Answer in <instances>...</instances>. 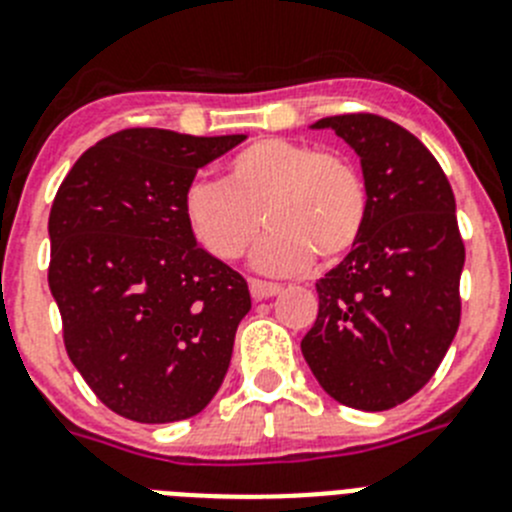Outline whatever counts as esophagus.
I'll list each match as a JSON object with an SVG mask.
<instances>
[{
	"instance_id": "1",
	"label": "esophagus",
	"mask_w": 512,
	"mask_h": 512,
	"mask_svg": "<svg viewBox=\"0 0 512 512\" xmlns=\"http://www.w3.org/2000/svg\"><path fill=\"white\" fill-rule=\"evenodd\" d=\"M248 289H251L253 300H269V297H277L279 292H282L279 284L261 282V279H251V282H248Z\"/></svg>"
}]
</instances>
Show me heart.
Returning <instances> with one entry per match:
<instances>
[{
  "label": "heart",
  "instance_id": "1",
  "mask_svg": "<svg viewBox=\"0 0 512 512\" xmlns=\"http://www.w3.org/2000/svg\"><path fill=\"white\" fill-rule=\"evenodd\" d=\"M184 220L202 248L220 261L253 251L264 274H297L318 253L346 256L369 215L366 184L348 158L289 138H261L225 164L223 182H192L184 189Z\"/></svg>",
  "mask_w": 512,
  "mask_h": 512
}]
</instances>
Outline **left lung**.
Returning a JSON list of instances; mask_svg holds the SVG:
<instances>
[{"instance_id": "obj_1", "label": "left lung", "mask_w": 512, "mask_h": 512, "mask_svg": "<svg viewBox=\"0 0 512 512\" xmlns=\"http://www.w3.org/2000/svg\"><path fill=\"white\" fill-rule=\"evenodd\" d=\"M361 158L369 215L346 259L318 287L302 356L325 392L379 413L410 400L459 328L464 243L451 184L433 153L379 115L323 117Z\"/></svg>"}]
</instances>
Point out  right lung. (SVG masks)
I'll list each match as a JSON object with an SVG mask.
<instances>
[{
  "label": "right lung",
  "instance_id": "1",
  "mask_svg": "<svg viewBox=\"0 0 512 512\" xmlns=\"http://www.w3.org/2000/svg\"><path fill=\"white\" fill-rule=\"evenodd\" d=\"M246 135L130 128L71 166L48 217V287L71 364L112 413L174 423L223 384L246 279L197 246L184 189Z\"/></svg>",
  "mask_w": 512,
  "mask_h": 512
}]
</instances>
